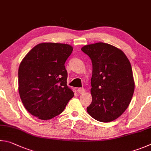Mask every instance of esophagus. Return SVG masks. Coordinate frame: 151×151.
I'll list each match as a JSON object with an SVG mask.
<instances>
[{
  "label": "esophagus",
  "instance_id": "esophagus-1",
  "mask_svg": "<svg viewBox=\"0 0 151 151\" xmlns=\"http://www.w3.org/2000/svg\"><path fill=\"white\" fill-rule=\"evenodd\" d=\"M78 91L79 93L82 94V93H84V92L86 91V90H85V89H84V88H78Z\"/></svg>",
  "mask_w": 151,
  "mask_h": 151
}]
</instances>
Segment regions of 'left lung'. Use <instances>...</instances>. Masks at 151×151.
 Returning <instances> with one entry per match:
<instances>
[{"instance_id": "obj_1", "label": "left lung", "mask_w": 151, "mask_h": 151, "mask_svg": "<svg viewBox=\"0 0 151 151\" xmlns=\"http://www.w3.org/2000/svg\"><path fill=\"white\" fill-rule=\"evenodd\" d=\"M92 62V101L87 111L100 122H110L125 112L134 89L130 62L123 51L98 42L81 48Z\"/></svg>"}]
</instances>
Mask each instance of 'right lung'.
Instances as JSON below:
<instances>
[{"mask_svg": "<svg viewBox=\"0 0 151 151\" xmlns=\"http://www.w3.org/2000/svg\"><path fill=\"white\" fill-rule=\"evenodd\" d=\"M73 51L70 45L41 43L34 46L18 69V91L28 111L42 120L55 117L74 96L67 86L65 62Z\"/></svg>", "mask_w": 151, "mask_h": 151, "instance_id": "1", "label": "right lung"}]
</instances>
